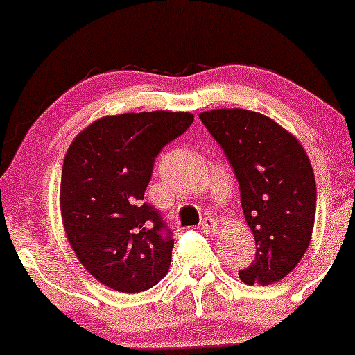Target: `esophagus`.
I'll return each mask as SVG.
<instances>
[{"instance_id":"esophagus-1","label":"esophagus","mask_w":355,"mask_h":355,"mask_svg":"<svg viewBox=\"0 0 355 355\" xmlns=\"http://www.w3.org/2000/svg\"><path fill=\"white\" fill-rule=\"evenodd\" d=\"M200 228H202V232H206L207 235H216L218 232V223L213 220V218H204L202 223H200Z\"/></svg>"}]
</instances>
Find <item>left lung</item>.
Instances as JSON below:
<instances>
[{
	"instance_id": "obj_1",
	"label": "left lung",
	"mask_w": 355,
	"mask_h": 355,
	"mask_svg": "<svg viewBox=\"0 0 355 355\" xmlns=\"http://www.w3.org/2000/svg\"><path fill=\"white\" fill-rule=\"evenodd\" d=\"M199 118L234 166L256 241V261L239 278L245 285L277 284L300 263L313 237L316 180L309 156L295 135L257 111L220 108Z\"/></svg>"
}]
</instances>
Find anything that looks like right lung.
<instances>
[{"label": "right lung", "instance_id": "right-lung-1", "mask_svg": "<svg viewBox=\"0 0 355 355\" xmlns=\"http://www.w3.org/2000/svg\"><path fill=\"white\" fill-rule=\"evenodd\" d=\"M192 121L189 111L108 114L68 146L60 184L63 230L82 266L105 287L137 293L166 277L173 239L163 234L159 211L142 199L157 153Z\"/></svg>", "mask_w": 355, "mask_h": 355}]
</instances>
